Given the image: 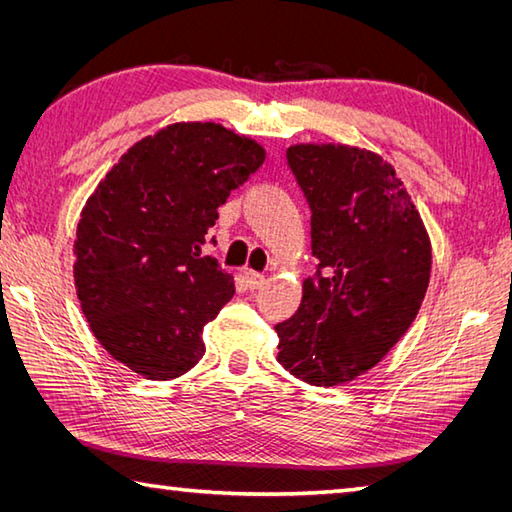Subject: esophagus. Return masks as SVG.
<instances>
[{
	"label": "esophagus",
	"mask_w": 512,
	"mask_h": 512,
	"mask_svg": "<svg viewBox=\"0 0 512 512\" xmlns=\"http://www.w3.org/2000/svg\"><path fill=\"white\" fill-rule=\"evenodd\" d=\"M244 279H246V284H248V288H262L264 284H266V277L262 275V273H255V270H244Z\"/></svg>",
	"instance_id": "34e87169"
}]
</instances>
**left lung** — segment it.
Wrapping results in <instances>:
<instances>
[{
	"instance_id": "left-lung-1",
	"label": "left lung",
	"mask_w": 512,
	"mask_h": 512,
	"mask_svg": "<svg viewBox=\"0 0 512 512\" xmlns=\"http://www.w3.org/2000/svg\"><path fill=\"white\" fill-rule=\"evenodd\" d=\"M288 167L310 206L314 275L299 310L275 325L279 363L334 387L374 367L416 319L431 244L396 171L372 151L297 145Z\"/></svg>"
}]
</instances>
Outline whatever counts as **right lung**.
Wrapping results in <instances>:
<instances>
[{"instance_id":"right-lung-1","label":"right lung","mask_w":512,"mask_h":512,"mask_svg":"<svg viewBox=\"0 0 512 512\" xmlns=\"http://www.w3.org/2000/svg\"><path fill=\"white\" fill-rule=\"evenodd\" d=\"M255 140L215 123H176L136 143L96 187L74 242V281L92 332L151 380L204 356L202 330L235 295L202 255L217 209L264 165Z\"/></svg>"}]
</instances>
